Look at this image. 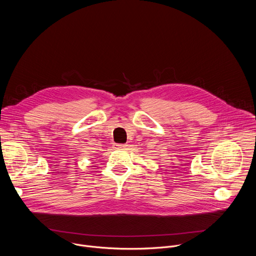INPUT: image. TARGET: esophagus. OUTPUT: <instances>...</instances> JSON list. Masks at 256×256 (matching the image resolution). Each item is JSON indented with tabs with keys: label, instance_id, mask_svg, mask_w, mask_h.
<instances>
[{
	"label": "esophagus",
	"instance_id": "1",
	"mask_svg": "<svg viewBox=\"0 0 256 256\" xmlns=\"http://www.w3.org/2000/svg\"><path fill=\"white\" fill-rule=\"evenodd\" d=\"M116 147L118 149H126V148H128V144H116Z\"/></svg>",
	"mask_w": 256,
	"mask_h": 256
}]
</instances>
